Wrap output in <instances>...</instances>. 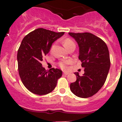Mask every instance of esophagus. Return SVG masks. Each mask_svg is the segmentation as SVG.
Instances as JSON below:
<instances>
[{
  "label": "esophagus",
  "mask_w": 122,
  "mask_h": 122,
  "mask_svg": "<svg viewBox=\"0 0 122 122\" xmlns=\"http://www.w3.org/2000/svg\"><path fill=\"white\" fill-rule=\"evenodd\" d=\"M68 72H63V75H65V76H67V75H68Z\"/></svg>",
  "instance_id": "esophagus-1"
}]
</instances>
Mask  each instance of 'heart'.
<instances>
[{"label":"heart","instance_id":"1","mask_svg":"<svg viewBox=\"0 0 122 122\" xmlns=\"http://www.w3.org/2000/svg\"><path fill=\"white\" fill-rule=\"evenodd\" d=\"M71 44H74V43L70 38H66L64 40V45L65 47H67V46L71 45ZM71 62H72V61L71 60H67L60 61V62H58V64L59 67L63 69V70H66V69L68 68V65L71 64Z\"/></svg>","mask_w":122,"mask_h":122}]
</instances>
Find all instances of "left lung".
Segmentation results:
<instances>
[{
    "label": "left lung",
    "mask_w": 122,
    "mask_h": 122,
    "mask_svg": "<svg viewBox=\"0 0 122 122\" xmlns=\"http://www.w3.org/2000/svg\"><path fill=\"white\" fill-rule=\"evenodd\" d=\"M79 46L78 58L81 61L84 74L75 72L77 80L70 84L73 94L88 98L96 94L106 80L110 67L109 50L101 38L89 32H69Z\"/></svg>",
    "instance_id": "obj_1"
}]
</instances>
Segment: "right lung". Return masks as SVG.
<instances>
[{
	"mask_svg": "<svg viewBox=\"0 0 122 122\" xmlns=\"http://www.w3.org/2000/svg\"><path fill=\"white\" fill-rule=\"evenodd\" d=\"M64 34V32L38 28L22 41L17 54L18 71L23 85L31 93L41 96L51 93L62 76L59 69L45 70L41 61L50 51L52 43Z\"/></svg>",
	"mask_w": 122,
	"mask_h": 122,
	"instance_id": "obj_1",
	"label": "right lung"
}]
</instances>
